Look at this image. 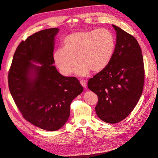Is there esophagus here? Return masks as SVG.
Listing matches in <instances>:
<instances>
[{
    "label": "esophagus",
    "mask_w": 158,
    "mask_h": 158,
    "mask_svg": "<svg viewBox=\"0 0 158 158\" xmlns=\"http://www.w3.org/2000/svg\"><path fill=\"white\" fill-rule=\"evenodd\" d=\"M80 84L82 85V86L84 88H86V86H87L86 82H85V81L84 80H81L80 81Z\"/></svg>",
    "instance_id": "34e87169"
}]
</instances>
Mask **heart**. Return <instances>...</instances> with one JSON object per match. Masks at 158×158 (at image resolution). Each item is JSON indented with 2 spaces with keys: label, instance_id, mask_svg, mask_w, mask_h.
I'll return each instance as SVG.
<instances>
[{
  "label": "heart",
  "instance_id": "1",
  "mask_svg": "<svg viewBox=\"0 0 158 158\" xmlns=\"http://www.w3.org/2000/svg\"><path fill=\"white\" fill-rule=\"evenodd\" d=\"M114 47L113 34L105 28L77 31L64 38L63 47L55 50L52 58L64 76L73 73L77 59L79 64L74 73L84 77L91 70L98 73L106 69L111 60Z\"/></svg>",
  "mask_w": 158,
  "mask_h": 158
}]
</instances>
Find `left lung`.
<instances>
[{
    "mask_svg": "<svg viewBox=\"0 0 158 158\" xmlns=\"http://www.w3.org/2000/svg\"><path fill=\"white\" fill-rule=\"evenodd\" d=\"M116 45L111 62L88 82L98 95V117L114 124L125 118L136 106L144 82V61L140 47L132 35L112 24Z\"/></svg>",
    "mask_w": 158,
    "mask_h": 158,
    "instance_id": "1",
    "label": "left lung"
}]
</instances>
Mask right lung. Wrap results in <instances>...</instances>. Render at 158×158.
Segmentation results:
<instances>
[{"mask_svg":"<svg viewBox=\"0 0 158 158\" xmlns=\"http://www.w3.org/2000/svg\"><path fill=\"white\" fill-rule=\"evenodd\" d=\"M59 31V28L41 30L22 41L8 73L9 89L23 118L48 131L65 125L72 102L83 92L77 78L61 75L53 65Z\"/></svg>","mask_w":158,"mask_h":158,"instance_id":"1","label":"right lung"}]
</instances>
